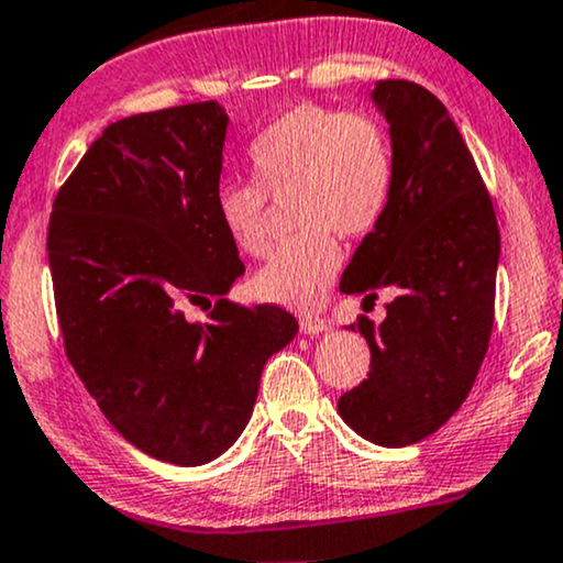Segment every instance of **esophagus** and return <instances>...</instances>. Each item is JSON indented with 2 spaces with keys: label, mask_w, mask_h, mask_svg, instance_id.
Instances as JSON below:
<instances>
[{
  "label": "esophagus",
  "mask_w": 563,
  "mask_h": 563,
  "mask_svg": "<svg viewBox=\"0 0 563 563\" xmlns=\"http://www.w3.org/2000/svg\"><path fill=\"white\" fill-rule=\"evenodd\" d=\"M330 330H332L330 319H322V317L301 319V332L303 334H322V332H330Z\"/></svg>",
  "instance_id": "obj_1"
}]
</instances>
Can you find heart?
<instances>
[{"label": "heart", "mask_w": 563, "mask_h": 563, "mask_svg": "<svg viewBox=\"0 0 563 563\" xmlns=\"http://www.w3.org/2000/svg\"><path fill=\"white\" fill-rule=\"evenodd\" d=\"M246 161L254 184H223L216 191L220 229L241 254L265 257V197L275 202L294 197L290 218L303 233L257 269L252 294L288 309H317L343 267L334 233L366 236L389 205L395 155L387 126L366 111L298 103L252 140Z\"/></svg>", "instance_id": "heart-1"}]
</instances>
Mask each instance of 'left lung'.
<instances>
[{
	"instance_id": "1",
	"label": "left lung",
	"mask_w": 563,
	"mask_h": 563,
	"mask_svg": "<svg viewBox=\"0 0 563 563\" xmlns=\"http://www.w3.org/2000/svg\"><path fill=\"white\" fill-rule=\"evenodd\" d=\"M372 103L389 124V205L345 267L340 290H395L366 338L372 372L338 400L340 418L379 446L416 444L471 393L494 327L501 239L494 205L450 111L408 80H379Z\"/></svg>"
}]
</instances>
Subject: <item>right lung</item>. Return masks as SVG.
<instances>
[{"mask_svg": "<svg viewBox=\"0 0 563 563\" xmlns=\"http://www.w3.org/2000/svg\"><path fill=\"white\" fill-rule=\"evenodd\" d=\"M225 132L218 101L119 119L77 163L48 223L69 364L113 429L170 465L229 450L267 358L298 332L286 309L229 298L244 262L216 218ZM189 302L213 307L205 323L183 317Z\"/></svg>", "mask_w": 563, "mask_h": 563, "instance_id": "right-lung-1", "label": "right lung"}]
</instances>
